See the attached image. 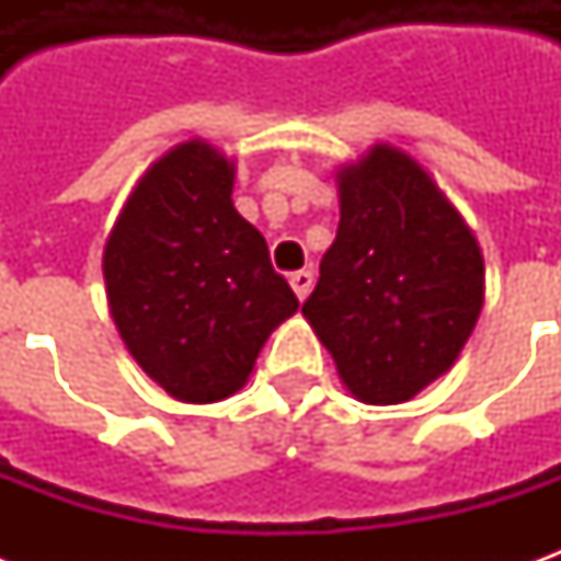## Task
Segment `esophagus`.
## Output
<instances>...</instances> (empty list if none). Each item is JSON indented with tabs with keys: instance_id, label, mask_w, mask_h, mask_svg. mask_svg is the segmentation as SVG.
Masks as SVG:
<instances>
[{
	"instance_id": "34e87169",
	"label": "esophagus",
	"mask_w": 561,
	"mask_h": 561,
	"mask_svg": "<svg viewBox=\"0 0 561 561\" xmlns=\"http://www.w3.org/2000/svg\"><path fill=\"white\" fill-rule=\"evenodd\" d=\"M312 282H316V276H312L309 270H297V273H291V288L294 294H297V300H306V297H309Z\"/></svg>"
}]
</instances>
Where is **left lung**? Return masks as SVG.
<instances>
[{"instance_id": "obj_1", "label": "left lung", "mask_w": 561, "mask_h": 561, "mask_svg": "<svg viewBox=\"0 0 561 561\" xmlns=\"http://www.w3.org/2000/svg\"><path fill=\"white\" fill-rule=\"evenodd\" d=\"M340 228L304 304L340 378L369 405L445 376L478 324L483 255L457 207L390 144L342 164Z\"/></svg>"}]
</instances>
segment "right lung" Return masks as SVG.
Returning a JSON list of instances; mask_svg holds the SVG:
<instances>
[{
	"mask_svg": "<svg viewBox=\"0 0 561 561\" xmlns=\"http://www.w3.org/2000/svg\"><path fill=\"white\" fill-rule=\"evenodd\" d=\"M231 192L233 161L207 140H185L140 176L104 245L116 330L180 402L237 393L270 333L300 306Z\"/></svg>",
	"mask_w": 561,
	"mask_h": 561,
	"instance_id": "1",
	"label": "right lung"
}]
</instances>
